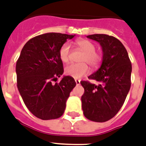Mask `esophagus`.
<instances>
[{"instance_id": "obj_1", "label": "esophagus", "mask_w": 146, "mask_h": 146, "mask_svg": "<svg viewBox=\"0 0 146 146\" xmlns=\"http://www.w3.org/2000/svg\"><path fill=\"white\" fill-rule=\"evenodd\" d=\"M75 83H76V85H80V80H78V79H76L75 80Z\"/></svg>"}]
</instances>
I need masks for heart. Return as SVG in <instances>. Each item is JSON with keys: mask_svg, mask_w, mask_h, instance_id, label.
<instances>
[{"mask_svg": "<svg viewBox=\"0 0 146 146\" xmlns=\"http://www.w3.org/2000/svg\"><path fill=\"white\" fill-rule=\"evenodd\" d=\"M77 46L84 52L80 58L82 63L68 65L65 68L66 75L73 78H82L90 72L89 66L86 62L92 67H96L102 60V56L99 53L96 51V45L89 40L80 39L75 42ZM59 56L62 62H68L70 60V45L68 43H64L59 50Z\"/></svg>", "mask_w": 146, "mask_h": 146, "instance_id": "heart-1", "label": "heart"}]
</instances>
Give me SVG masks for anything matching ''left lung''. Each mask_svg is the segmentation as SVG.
I'll return each instance as SVG.
<instances>
[{
	"label": "left lung",
	"instance_id": "obj_1",
	"mask_svg": "<svg viewBox=\"0 0 146 146\" xmlns=\"http://www.w3.org/2000/svg\"><path fill=\"white\" fill-rule=\"evenodd\" d=\"M87 38L99 42L103 57L98 70L88 77L99 85L81 81L84 93L82 109L86 119L104 122L114 117L123 105L131 88V60L122 43L106 34H93Z\"/></svg>",
	"mask_w": 146,
	"mask_h": 146
}]
</instances>
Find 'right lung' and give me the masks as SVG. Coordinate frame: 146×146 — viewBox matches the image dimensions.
Here are the masks:
<instances>
[{
  "mask_svg": "<svg viewBox=\"0 0 146 146\" xmlns=\"http://www.w3.org/2000/svg\"><path fill=\"white\" fill-rule=\"evenodd\" d=\"M74 36L59 33L38 35L25 44L17 60V87L27 109L38 119L60 118L76 86L70 76H63L60 83L52 84L64 72L60 48Z\"/></svg>",
  "mask_w": 146,
  "mask_h": 146,
  "instance_id": "obj_1",
  "label": "right lung"
}]
</instances>
